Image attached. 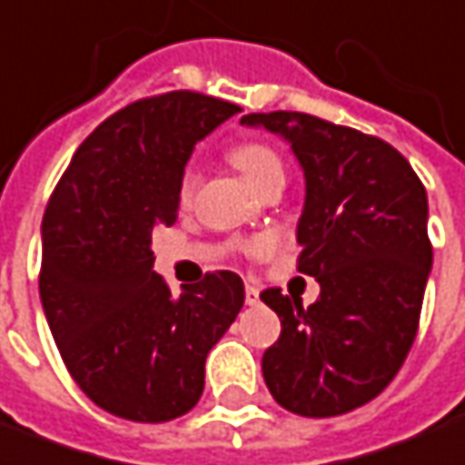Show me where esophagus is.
<instances>
[{
	"label": "esophagus",
	"instance_id": "obj_1",
	"mask_svg": "<svg viewBox=\"0 0 465 465\" xmlns=\"http://www.w3.org/2000/svg\"><path fill=\"white\" fill-rule=\"evenodd\" d=\"M245 302H248V305H258L260 302L258 288H252V285H248V288H245Z\"/></svg>",
	"mask_w": 465,
	"mask_h": 465
}]
</instances>
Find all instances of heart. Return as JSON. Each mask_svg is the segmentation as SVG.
<instances>
[{
	"mask_svg": "<svg viewBox=\"0 0 465 465\" xmlns=\"http://www.w3.org/2000/svg\"><path fill=\"white\" fill-rule=\"evenodd\" d=\"M230 163L238 167L240 174H242L255 190H260V187L265 185L268 180H272V177H282V173H285L280 154L265 143H242L238 144V147H232V150H230ZM195 185V170H185V173H183V180H180V200H183V203H187V200L193 197Z\"/></svg>",
	"mask_w": 465,
	"mask_h": 465,
	"instance_id": "b5f03b06",
	"label": "heart"
}]
</instances>
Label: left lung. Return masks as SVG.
I'll return each instance as SVG.
<instances>
[{
  "label": "left lung",
  "mask_w": 465,
  "mask_h": 465,
  "mask_svg": "<svg viewBox=\"0 0 465 465\" xmlns=\"http://www.w3.org/2000/svg\"><path fill=\"white\" fill-rule=\"evenodd\" d=\"M240 124L291 144L305 177L295 238L298 270L321 282L302 301L270 288L278 343L262 355L265 385L280 406L331 418L373 401L413 345L433 265L428 197L396 147L302 112H258Z\"/></svg>",
  "instance_id": "8db88e82"
}]
</instances>
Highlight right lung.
Wrapping results in <instances>:
<instances>
[{
	"instance_id": "add662e5",
	"label": "right lung",
	"mask_w": 465,
	"mask_h": 465,
	"mask_svg": "<svg viewBox=\"0 0 465 465\" xmlns=\"http://www.w3.org/2000/svg\"><path fill=\"white\" fill-rule=\"evenodd\" d=\"M235 112L200 92L127 104L80 144L49 197L42 308L72 378L112 416H185L203 396L207 353L245 302L230 270L183 295L153 270V232L177 220L190 154Z\"/></svg>"
}]
</instances>
